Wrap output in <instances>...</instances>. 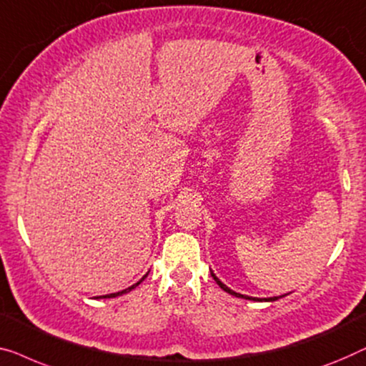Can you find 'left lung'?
Listing matches in <instances>:
<instances>
[{
    "label": "left lung",
    "instance_id": "left-lung-1",
    "mask_svg": "<svg viewBox=\"0 0 366 366\" xmlns=\"http://www.w3.org/2000/svg\"><path fill=\"white\" fill-rule=\"evenodd\" d=\"M210 275L214 277V280L217 282V285L222 288L224 292H227V293H230V295H235V297H239V298H249V300H255V302H274V300H277V298L279 297H270V298H254V297H247V295H242V293H237V292H234V290H230V288L227 287V285H224L222 282H220L217 277L214 275V272H210Z\"/></svg>",
    "mask_w": 366,
    "mask_h": 366
}]
</instances>
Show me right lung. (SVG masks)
I'll return each instance as SVG.
<instances>
[{
    "label": "right lung",
    "instance_id": "1",
    "mask_svg": "<svg viewBox=\"0 0 366 366\" xmlns=\"http://www.w3.org/2000/svg\"><path fill=\"white\" fill-rule=\"evenodd\" d=\"M146 277H147V275H144V277H142V279H141V280H139V282H137V284H134V285H131V287H129V288H126V290H122V292H117V293H111V295H102V297H97V298H112V297H117V295H122V293H127V292H131V290H132V288H136V287H137V285H139V284H141V282H142V280H144V279H146Z\"/></svg>",
    "mask_w": 366,
    "mask_h": 366
}]
</instances>
